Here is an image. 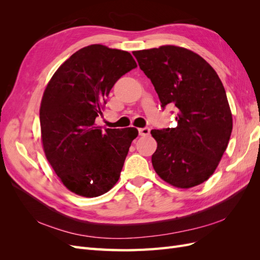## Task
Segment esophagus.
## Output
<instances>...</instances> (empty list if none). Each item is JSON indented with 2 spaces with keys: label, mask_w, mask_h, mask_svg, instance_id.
<instances>
[{
  "label": "esophagus",
  "mask_w": 260,
  "mask_h": 260,
  "mask_svg": "<svg viewBox=\"0 0 260 260\" xmlns=\"http://www.w3.org/2000/svg\"><path fill=\"white\" fill-rule=\"evenodd\" d=\"M149 131H151V129H149V128H147V127H145V128H141V129H139V133H140V136H142V137L148 136V135H149Z\"/></svg>",
  "instance_id": "1"
}]
</instances>
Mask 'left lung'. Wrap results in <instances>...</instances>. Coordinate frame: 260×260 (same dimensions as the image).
<instances>
[{
    "mask_svg": "<svg viewBox=\"0 0 260 260\" xmlns=\"http://www.w3.org/2000/svg\"><path fill=\"white\" fill-rule=\"evenodd\" d=\"M161 107H177V127L152 130L153 167L164 181L188 188L214 174L229 143L232 114L221 80L208 62L175 45L135 51Z\"/></svg>",
    "mask_w": 260,
    "mask_h": 260,
    "instance_id": "obj_1",
    "label": "left lung"
}]
</instances>
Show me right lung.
I'll return each instance as SVG.
<instances>
[{
  "label": "right lung",
  "instance_id": "right-lung-1",
  "mask_svg": "<svg viewBox=\"0 0 260 260\" xmlns=\"http://www.w3.org/2000/svg\"><path fill=\"white\" fill-rule=\"evenodd\" d=\"M137 67L131 54L92 44L77 51L56 70L43 93L41 140L46 159L69 191L96 198L120 177L136 128L95 125L120 77Z\"/></svg>",
  "mask_w": 260,
  "mask_h": 260
}]
</instances>
